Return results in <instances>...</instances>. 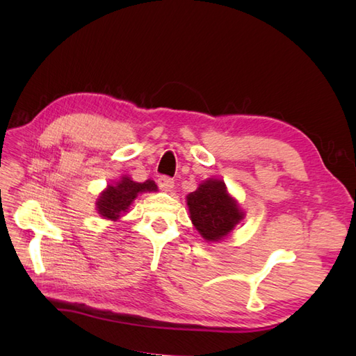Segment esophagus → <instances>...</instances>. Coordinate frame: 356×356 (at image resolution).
<instances>
[{
    "mask_svg": "<svg viewBox=\"0 0 356 356\" xmlns=\"http://www.w3.org/2000/svg\"><path fill=\"white\" fill-rule=\"evenodd\" d=\"M157 184H159V187H160V190H163V191H170L172 188H174V179L172 178H169V177H160L159 179H157Z\"/></svg>",
    "mask_w": 356,
    "mask_h": 356,
    "instance_id": "esophagus-1",
    "label": "esophagus"
}]
</instances>
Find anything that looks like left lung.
Instances as JSON below:
<instances>
[{"label": "left lung", "instance_id": "left-lung-1", "mask_svg": "<svg viewBox=\"0 0 356 356\" xmlns=\"http://www.w3.org/2000/svg\"><path fill=\"white\" fill-rule=\"evenodd\" d=\"M187 204L193 225L208 242L224 239L245 217L221 179L203 181L187 196Z\"/></svg>", "mask_w": 356, "mask_h": 356}]
</instances>
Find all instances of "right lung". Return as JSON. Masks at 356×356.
<instances>
[{"instance_id":"1","label":"right lung","mask_w":356,"mask_h":356,"mask_svg":"<svg viewBox=\"0 0 356 356\" xmlns=\"http://www.w3.org/2000/svg\"><path fill=\"white\" fill-rule=\"evenodd\" d=\"M145 191H157L156 182L152 179L136 182L129 177H122L114 186H108L101 193L99 199L96 200V211L104 218L117 221L131 207L139 193Z\"/></svg>"}]
</instances>
